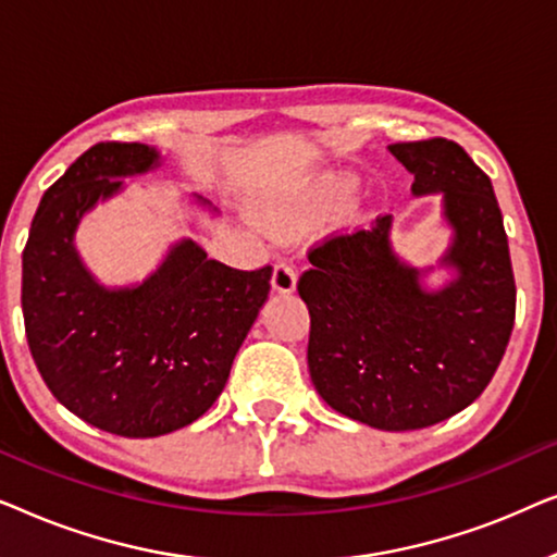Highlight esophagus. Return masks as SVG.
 <instances>
[{
  "label": "esophagus",
  "instance_id": "1",
  "mask_svg": "<svg viewBox=\"0 0 557 557\" xmlns=\"http://www.w3.org/2000/svg\"><path fill=\"white\" fill-rule=\"evenodd\" d=\"M271 286H273V292H278V294H292L294 288H296V271H294V265L286 263V261H278L276 269H273Z\"/></svg>",
  "mask_w": 557,
  "mask_h": 557
}]
</instances>
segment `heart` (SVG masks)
Listing matches in <instances>:
<instances>
[{
  "label": "heart",
  "instance_id": "b5f03b06",
  "mask_svg": "<svg viewBox=\"0 0 557 557\" xmlns=\"http://www.w3.org/2000/svg\"><path fill=\"white\" fill-rule=\"evenodd\" d=\"M355 182L349 177H342V174H330V177L319 180L317 185H311L307 193L292 197V200L276 205L265 212V223L276 231H292V227H299L309 220L330 210H339L355 197Z\"/></svg>",
  "mask_w": 557,
  "mask_h": 557
}]
</instances>
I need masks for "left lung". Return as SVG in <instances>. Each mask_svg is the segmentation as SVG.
I'll return each mask as SVG.
<instances>
[{"mask_svg": "<svg viewBox=\"0 0 557 557\" xmlns=\"http://www.w3.org/2000/svg\"><path fill=\"white\" fill-rule=\"evenodd\" d=\"M413 195H444L454 240L438 292L395 256L393 218L309 250L299 296L311 317L309 375L337 413L383 431H416L471 406L515 326V273L492 180L456 141L391 144Z\"/></svg>", "mask_w": 557, "mask_h": 557, "instance_id": "1", "label": "left lung"}]
</instances>
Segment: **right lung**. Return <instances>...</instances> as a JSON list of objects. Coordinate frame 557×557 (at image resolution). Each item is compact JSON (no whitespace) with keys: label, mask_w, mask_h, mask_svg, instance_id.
Segmentation results:
<instances>
[{"label":"right lung","mask_w":557,"mask_h":557,"mask_svg":"<svg viewBox=\"0 0 557 557\" xmlns=\"http://www.w3.org/2000/svg\"><path fill=\"white\" fill-rule=\"evenodd\" d=\"M157 166L147 144L90 147L42 195L22 250V314L45 385L71 413L126 438L185 429L218 400L271 292V265L231 269L189 238L136 286L90 276L73 243L83 215L121 193V177Z\"/></svg>","instance_id":"right-lung-1"}]
</instances>
